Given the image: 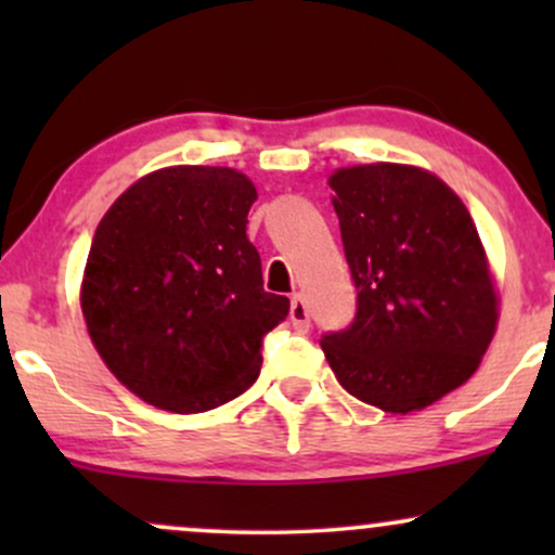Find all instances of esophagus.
I'll return each instance as SVG.
<instances>
[{
    "label": "esophagus",
    "instance_id": "obj_1",
    "mask_svg": "<svg viewBox=\"0 0 555 555\" xmlns=\"http://www.w3.org/2000/svg\"><path fill=\"white\" fill-rule=\"evenodd\" d=\"M289 321L292 326L297 331H308L310 328V315H308V305H305V299L295 295L289 302Z\"/></svg>",
    "mask_w": 555,
    "mask_h": 555
}]
</instances>
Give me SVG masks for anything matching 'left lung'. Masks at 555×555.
<instances>
[{"instance_id":"left-lung-1","label":"left lung","mask_w":555,"mask_h":555,"mask_svg":"<svg viewBox=\"0 0 555 555\" xmlns=\"http://www.w3.org/2000/svg\"><path fill=\"white\" fill-rule=\"evenodd\" d=\"M358 313L323 334L352 397L406 415L460 388L495 334V289L473 216L438 177L401 164L331 175Z\"/></svg>"}]
</instances>
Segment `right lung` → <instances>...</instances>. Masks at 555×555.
Listing matches in <instances>:
<instances>
[{"label":"right lung","instance_id":"add662e5","mask_svg":"<svg viewBox=\"0 0 555 555\" xmlns=\"http://www.w3.org/2000/svg\"><path fill=\"white\" fill-rule=\"evenodd\" d=\"M256 188L227 167H169L114 201L95 229L82 315L101 360L149 404L193 415L260 373L289 299L263 292L247 240Z\"/></svg>","mask_w":555,"mask_h":555}]
</instances>
